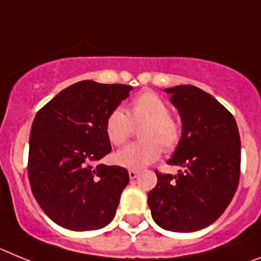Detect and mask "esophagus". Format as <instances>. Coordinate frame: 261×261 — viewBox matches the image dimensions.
<instances>
[{"instance_id":"34e87169","label":"esophagus","mask_w":261,"mask_h":261,"mask_svg":"<svg viewBox=\"0 0 261 261\" xmlns=\"http://www.w3.org/2000/svg\"><path fill=\"white\" fill-rule=\"evenodd\" d=\"M138 175H139V172L135 171V170H130V171H128V176H130V179H135Z\"/></svg>"}]
</instances>
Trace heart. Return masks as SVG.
<instances>
[{"mask_svg":"<svg viewBox=\"0 0 261 261\" xmlns=\"http://www.w3.org/2000/svg\"><path fill=\"white\" fill-rule=\"evenodd\" d=\"M146 123L141 131L143 142L127 144L115 154V162L130 170H141L154 163L166 151L174 150L180 142L181 127L170 115V106L154 91H144L133 99L128 114L122 109H114L106 118L105 131L109 141L122 146L128 141L134 124Z\"/></svg>","mask_w":261,"mask_h":261,"instance_id":"1","label":"heart"}]
</instances>
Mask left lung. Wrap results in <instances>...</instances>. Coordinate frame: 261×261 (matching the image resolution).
Segmentation results:
<instances>
[{
    "label": "left lung",
    "mask_w": 261,
    "mask_h": 261,
    "mask_svg": "<svg viewBox=\"0 0 261 261\" xmlns=\"http://www.w3.org/2000/svg\"><path fill=\"white\" fill-rule=\"evenodd\" d=\"M179 111L181 138L171 159L176 175L156 171L148 192L154 222L172 232L208 227L231 203L240 178V135L231 113L191 85L164 90Z\"/></svg>",
    "instance_id": "left-lung-1"
}]
</instances>
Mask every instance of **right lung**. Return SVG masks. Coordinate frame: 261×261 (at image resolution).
<instances>
[{
	"label": "right lung",
	"instance_id": "obj_1",
	"mask_svg": "<svg viewBox=\"0 0 261 261\" xmlns=\"http://www.w3.org/2000/svg\"><path fill=\"white\" fill-rule=\"evenodd\" d=\"M131 90L128 85L81 81L47 102L33 120L30 187L42 211L63 228L99 229L115 216L128 172L95 163L111 151L107 115Z\"/></svg>",
	"mask_w": 261,
	"mask_h": 261
}]
</instances>
